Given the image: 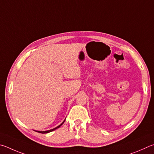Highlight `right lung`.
Segmentation results:
<instances>
[{"label": "right lung", "instance_id": "add662e5", "mask_svg": "<svg viewBox=\"0 0 154 154\" xmlns=\"http://www.w3.org/2000/svg\"><path fill=\"white\" fill-rule=\"evenodd\" d=\"M65 120H66V119H65L63 121V122H62L61 125H59V126H57V127H55V128H53V129H51V130H48V131H36V132H38V133H42V134H45V133H50V132H52V131H55V129H57V128H59L60 127V126L63 125V124L64 123V122H65Z\"/></svg>", "mask_w": 154, "mask_h": 154}]
</instances>
